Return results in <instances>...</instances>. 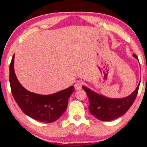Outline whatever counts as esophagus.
I'll use <instances>...</instances> for the list:
<instances>
[{
	"mask_svg": "<svg viewBox=\"0 0 147 147\" xmlns=\"http://www.w3.org/2000/svg\"><path fill=\"white\" fill-rule=\"evenodd\" d=\"M82 86H83V83L80 82H78L75 84L74 87H75V89L76 90H81L82 88Z\"/></svg>",
	"mask_w": 147,
	"mask_h": 147,
	"instance_id": "esophagus-1",
	"label": "esophagus"
}]
</instances>
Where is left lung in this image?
I'll use <instances>...</instances> for the list:
<instances>
[{
	"instance_id": "1",
	"label": "left lung",
	"mask_w": 147,
	"mask_h": 147,
	"mask_svg": "<svg viewBox=\"0 0 147 147\" xmlns=\"http://www.w3.org/2000/svg\"><path fill=\"white\" fill-rule=\"evenodd\" d=\"M133 55L138 59L136 55ZM139 85L130 95L117 99L105 97L83 86V89L86 92L90 100L88 108L90 113L98 119L103 121H112L122 116L129 110L135 102L138 94Z\"/></svg>"
}]
</instances>
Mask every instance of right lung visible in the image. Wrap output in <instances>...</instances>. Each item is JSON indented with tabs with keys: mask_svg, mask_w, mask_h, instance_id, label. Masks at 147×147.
<instances>
[{
	"mask_svg": "<svg viewBox=\"0 0 147 147\" xmlns=\"http://www.w3.org/2000/svg\"><path fill=\"white\" fill-rule=\"evenodd\" d=\"M14 55L9 67V82L12 96L24 114L43 123H53L65 111L67 101L74 91V86L52 95H42L28 91L21 86L14 69Z\"/></svg>",
	"mask_w": 147,
	"mask_h": 147,
	"instance_id": "add662e5",
	"label": "right lung"
}]
</instances>
